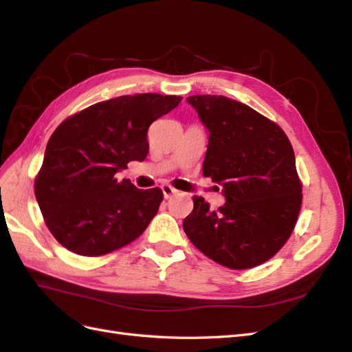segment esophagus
Listing matches in <instances>:
<instances>
[{"label":"esophagus","mask_w":352,"mask_h":352,"mask_svg":"<svg viewBox=\"0 0 352 352\" xmlns=\"http://www.w3.org/2000/svg\"><path fill=\"white\" fill-rule=\"evenodd\" d=\"M162 190L164 194V198H170L172 195H175L177 192V189H175L172 185H163Z\"/></svg>","instance_id":"1"}]
</instances>
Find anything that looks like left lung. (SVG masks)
<instances>
[{"label": "left lung", "instance_id": "left-lung-1", "mask_svg": "<svg viewBox=\"0 0 352 352\" xmlns=\"http://www.w3.org/2000/svg\"><path fill=\"white\" fill-rule=\"evenodd\" d=\"M188 102L210 131L202 175L223 186L226 204L211 210L194 197L184 230L195 247L225 267L252 269L289 239L302 202L295 154L279 124L223 95Z\"/></svg>", "mask_w": 352, "mask_h": 352}]
</instances>
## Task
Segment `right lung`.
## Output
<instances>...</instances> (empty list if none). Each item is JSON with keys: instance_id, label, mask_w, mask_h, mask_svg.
I'll return each mask as SVG.
<instances>
[{"instance_id": "right-lung-1", "label": "right lung", "mask_w": 352, "mask_h": 352, "mask_svg": "<svg viewBox=\"0 0 352 352\" xmlns=\"http://www.w3.org/2000/svg\"><path fill=\"white\" fill-rule=\"evenodd\" d=\"M182 97L123 95L73 114L52 132L35 177V197L50 232L83 257H101L140 238L163 201L160 188L116 179L148 154L146 132Z\"/></svg>"}]
</instances>
